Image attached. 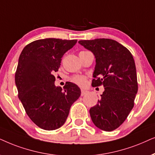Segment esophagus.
<instances>
[{"label":"esophagus","instance_id":"obj_1","mask_svg":"<svg viewBox=\"0 0 155 155\" xmlns=\"http://www.w3.org/2000/svg\"><path fill=\"white\" fill-rule=\"evenodd\" d=\"M87 93H88L87 91L84 90V89H81V96H84V95H86V94H87Z\"/></svg>","mask_w":155,"mask_h":155}]
</instances>
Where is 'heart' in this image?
Masks as SVG:
<instances>
[{
  "label": "heart",
  "mask_w": 155,
  "mask_h": 155,
  "mask_svg": "<svg viewBox=\"0 0 155 155\" xmlns=\"http://www.w3.org/2000/svg\"><path fill=\"white\" fill-rule=\"evenodd\" d=\"M71 81L78 85L84 86L86 82V78L83 75H76L71 78Z\"/></svg>",
  "instance_id": "obj_1"
}]
</instances>
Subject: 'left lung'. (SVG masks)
<instances>
[{
	"mask_svg": "<svg viewBox=\"0 0 155 155\" xmlns=\"http://www.w3.org/2000/svg\"><path fill=\"white\" fill-rule=\"evenodd\" d=\"M79 43L96 57L92 86L105 88L98 104L90 108L91 117L97 127L113 131L123 124L134 106L138 85L133 57L126 47L110 39Z\"/></svg>",
	"mask_w": 155,
	"mask_h": 155,
	"instance_id": "8db88e82",
	"label": "left lung"
}]
</instances>
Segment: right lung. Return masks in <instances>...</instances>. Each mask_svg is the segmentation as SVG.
Here are the masks:
<instances>
[{"instance_id":"add662e5","label":"right lung","mask_w":155,"mask_h":155,"mask_svg":"<svg viewBox=\"0 0 155 155\" xmlns=\"http://www.w3.org/2000/svg\"><path fill=\"white\" fill-rule=\"evenodd\" d=\"M76 40L47 38L26 45L20 54L15 80L18 98L29 117L39 127L54 130L64 124L71 105L79 98L76 84L55 86L54 73L60 67L61 57Z\"/></svg>"}]
</instances>
